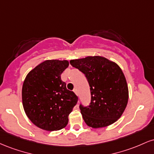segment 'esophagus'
Listing matches in <instances>:
<instances>
[{"instance_id": "34e87169", "label": "esophagus", "mask_w": 154, "mask_h": 154, "mask_svg": "<svg viewBox=\"0 0 154 154\" xmlns=\"http://www.w3.org/2000/svg\"><path fill=\"white\" fill-rule=\"evenodd\" d=\"M73 91H74V93H75L76 95H78V92H77V89H75Z\"/></svg>"}]
</instances>
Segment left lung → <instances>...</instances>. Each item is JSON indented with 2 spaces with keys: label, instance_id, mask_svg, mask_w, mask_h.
<instances>
[{
  "label": "left lung",
  "instance_id": "obj_1",
  "mask_svg": "<svg viewBox=\"0 0 154 154\" xmlns=\"http://www.w3.org/2000/svg\"><path fill=\"white\" fill-rule=\"evenodd\" d=\"M70 64L85 75L91 87L90 105H79L88 126L104 128L117 121L129 98L128 83L121 68L116 63L98 56L71 60Z\"/></svg>",
  "mask_w": 154,
  "mask_h": 154
}]
</instances>
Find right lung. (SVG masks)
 Listing matches in <instances>:
<instances>
[{
	"label": "right lung",
	"instance_id": "right-lung-1",
	"mask_svg": "<svg viewBox=\"0 0 154 154\" xmlns=\"http://www.w3.org/2000/svg\"><path fill=\"white\" fill-rule=\"evenodd\" d=\"M68 66L66 60H46L31 70L24 79L23 107L27 117L39 128L54 131L68 124L69 115L78 100L61 79Z\"/></svg>",
	"mask_w": 154,
	"mask_h": 154
}]
</instances>
